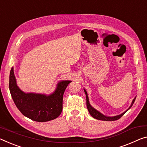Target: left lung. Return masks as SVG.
I'll list each match as a JSON object with an SVG mask.
<instances>
[{"label":"left lung","instance_id":"1","mask_svg":"<svg viewBox=\"0 0 147 147\" xmlns=\"http://www.w3.org/2000/svg\"><path fill=\"white\" fill-rule=\"evenodd\" d=\"M84 91L85 92V94H86V98H87V109H88V111H89V114L91 115V116L93 117L94 118H95L96 119H99V120H103V121H114V120H117V119H118L121 118V116H123V115L125 114V113L129 109H130L131 107H132V105H134V103L135 100V98H136V97L132 101V103L131 106L129 107V108H128V109L126 110L125 112H123V114H121L120 115H118V116H114V117H107V116H104L103 114H101L100 112H99L98 111H97L96 110L94 109V108H92L91 105H90L89 102V98H88V96H87V91H85L84 89Z\"/></svg>","mask_w":147,"mask_h":147}]
</instances>
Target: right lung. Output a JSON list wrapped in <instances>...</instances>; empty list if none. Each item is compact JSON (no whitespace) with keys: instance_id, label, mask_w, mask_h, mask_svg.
Masks as SVG:
<instances>
[{"instance_id":"add662e5","label":"right lung","mask_w":147,"mask_h":147,"mask_svg":"<svg viewBox=\"0 0 147 147\" xmlns=\"http://www.w3.org/2000/svg\"><path fill=\"white\" fill-rule=\"evenodd\" d=\"M71 81L58 83L57 89L49 96L25 93L17 86L13 67L10 73L9 89L16 106L22 114L39 122H45L58 118L62 111L63 94Z\"/></svg>"}]
</instances>
